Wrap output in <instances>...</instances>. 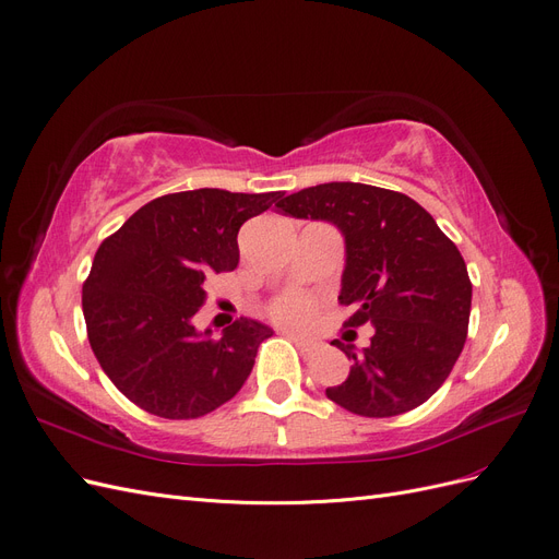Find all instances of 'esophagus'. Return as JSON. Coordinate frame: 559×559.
Returning a JSON list of instances; mask_svg holds the SVG:
<instances>
[{"mask_svg": "<svg viewBox=\"0 0 559 559\" xmlns=\"http://www.w3.org/2000/svg\"><path fill=\"white\" fill-rule=\"evenodd\" d=\"M286 337H289V341H294V345H296L302 354H310V352H314V343H310V341H302V337H298V335H294V333H286Z\"/></svg>", "mask_w": 559, "mask_h": 559, "instance_id": "obj_1", "label": "esophagus"}]
</instances>
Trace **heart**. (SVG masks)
<instances>
[{
	"label": "heart",
	"mask_w": 559,
	"mask_h": 559,
	"mask_svg": "<svg viewBox=\"0 0 559 559\" xmlns=\"http://www.w3.org/2000/svg\"><path fill=\"white\" fill-rule=\"evenodd\" d=\"M312 310H314L312 298L296 292L280 296L273 306H270V314H273L277 321H282V324H289V326L306 324V321L312 317Z\"/></svg>",
	"instance_id": "obj_1"
}]
</instances>
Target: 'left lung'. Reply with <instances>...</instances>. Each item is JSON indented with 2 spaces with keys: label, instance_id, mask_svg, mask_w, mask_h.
<instances>
[{
  "label": "left lung",
  "instance_id": "left-lung-1",
  "mask_svg": "<svg viewBox=\"0 0 559 559\" xmlns=\"http://www.w3.org/2000/svg\"><path fill=\"white\" fill-rule=\"evenodd\" d=\"M296 218L329 222L345 238L343 306L347 329L373 326L370 345L326 396L364 417H394L431 399L466 343L471 280L460 249L408 195L378 186L331 181L282 198Z\"/></svg>",
  "mask_w": 559,
  "mask_h": 559
}]
</instances>
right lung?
I'll use <instances>...</instances> for the list:
<instances>
[{
  "mask_svg": "<svg viewBox=\"0 0 559 559\" xmlns=\"http://www.w3.org/2000/svg\"><path fill=\"white\" fill-rule=\"evenodd\" d=\"M282 198L198 189L146 202L99 245L83 284V317L95 359L142 411L193 419L240 392L273 329L238 319L218 337L193 314L205 280L235 270L247 218Z\"/></svg>",
  "mask_w": 559,
  "mask_h": 559,
  "instance_id": "add662e5",
  "label": "right lung"
}]
</instances>
